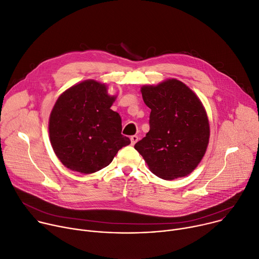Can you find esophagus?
<instances>
[{
    "label": "esophagus",
    "instance_id": "obj_1",
    "mask_svg": "<svg viewBox=\"0 0 259 259\" xmlns=\"http://www.w3.org/2000/svg\"><path fill=\"white\" fill-rule=\"evenodd\" d=\"M130 139H131V145L134 146L138 142V136L137 135H133V136L130 137Z\"/></svg>",
    "mask_w": 259,
    "mask_h": 259
}]
</instances>
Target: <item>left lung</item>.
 <instances>
[{"label":"left lung","mask_w":259,"mask_h":259,"mask_svg":"<svg viewBox=\"0 0 259 259\" xmlns=\"http://www.w3.org/2000/svg\"><path fill=\"white\" fill-rule=\"evenodd\" d=\"M143 99L151 108L150 131L135 144L150 170L163 180L191 174L205 154L209 125L195 93L178 79L144 85Z\"/></svg>","instance_id":"obj_1"}]
</instances>
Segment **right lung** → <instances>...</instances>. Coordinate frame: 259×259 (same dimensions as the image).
<instances>
[{
	"label": "right lung",
	"mask_w": 259,
	"mask_h": 259,
	"mask_svg": "<svg viewBox=\"0 0 259 259\" xmlns=\"http://www.w3.org/2000/svg\"><path fill=\"white\" fill-rule=\"evenodd\" d=\"M114 100L107 87L94 79L74 84L58 98L50 116V138L67 168L96 172L130 145V139L121 134L120 114L110 109Z\"/></svg>",
	"instance_id": "right-lung-1"
}]
</instances>
